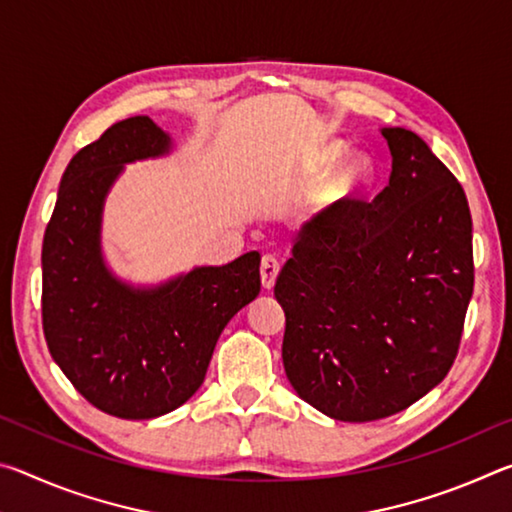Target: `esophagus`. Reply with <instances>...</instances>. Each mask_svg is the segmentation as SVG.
Masks as SVG:
<instances>
[{
	"mask_svg": "<svg viewBox=\"0 0 512 512\" xmlns=\"http://www.w3.org/2000/svg\"><path fill=\"white\" fill-rule=\"evenodd\" d=\"M277 273H280V262H277L273 255H264L262 266H259V275H262V287L266 291H271L275 287Z\"/></svg>",
	"mask_w": 512,
	"mask_h": 512,
	"instance_id": "34e87169",
	"label": "esophagus"
}]
</instances>
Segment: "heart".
Here are the masks:
<instances>
[{
  "instance_id": "b5f03b06",
  "label": "heart",
  "mask_w": 512,
  "mask_h": 512,
  "mask_svg": "<svg viewBox=\"0 0 512 512\" xmlns=\"http://www.w3.org/2000/svg\"><path fill=\"white\" fill-rule=\"evenodd\" d=\"M348 153V146L339 140H327L318 144L302 167V176L307 180H316L309 194V207L318 216H327L339 212L343 207L368 192L372 180H375V164L366 153Z\"/></svg>"
}]
</instances>
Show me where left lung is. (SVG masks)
Returning <instances> with one entry per match:
<instances>
[{
    "instance_id": "1",
    "label": "left lung",
    "mask_w": 512,
    "mask_h": 512,
    "mask_svg": "<svg viewBox=\"0 0 512 512\" xmlns=\"http://www.w3.org/2000/svg\"><path fill=\"white\" fill-rule=\"evenodd\" d=\"M381 135L388 187L318 216L275 282L293 391L343 422L400 413L445 379L474 289L463 187L422 137Z\"/></svg>"
}]
</instances>
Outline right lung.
I'll list each match as a JSON object with an SVG mask.
<instances>
[{
    "mask_svg": "<svg viewBox=\"0 0 512 512\" xmlns=\"http://www.w3.org/2000/svg\"><path fill=\"white\" fill-rule=\"evenodd\" d=\"M173 151L146 115L117 121L69 160L42 241V329L54 361L103 413L151 420L201 388L216 341L259 296V253L196 266L160 284L112 273L103 205L126 164Z\"/></svg>",
    "mask_w": 512,
    "mask_h": 512,
    "instance_id": "add662e5",
    "label": "right lung"
}]
</instances>
